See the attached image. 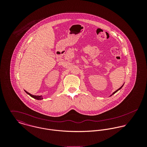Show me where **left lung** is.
<instances>
[{"label": "left lung", "instance_id": "1", "mask_svg": "<svg viewBox=\"0 0 147 147\" xmlns=\"http://www.w3.org/2000/svg\"><path fill=\"white\" fill-rule=\"evenodd\" d=\"M122 86H123V85H122V86H121V88H119V89H117V90H116V91H115V92H114V93H113V94H112V95H113V94H115V93H116V92H117V91H118V90H119V89H121V88H122ZM112 95H111V96H112Z\"/></svg>", "mask_w": 147, "mask_h": 147}]
</instances>
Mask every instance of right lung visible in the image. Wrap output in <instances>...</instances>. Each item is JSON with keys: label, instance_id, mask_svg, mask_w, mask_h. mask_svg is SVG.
<instances>
[{"label": "right lung", "instance_id": "1", "mask_svg": "<svg viewBox=\"0 0 147 147\" xmlns=\"http://www.w3.org/2000/svg\"><path fill=\"white\" fill-rule=\"evenodd\" d=\"M25 92L27 93V94H28L30 96H31L32 97H33V98H35V99H36V100H42L43 99V98H42V96H34V95H32V94H31L30 93H28V92H26V90H25Z\"/></svg>", "mask_w": 147, "mask_h": 147}]
</instances>
